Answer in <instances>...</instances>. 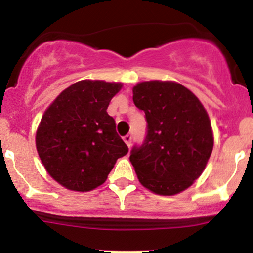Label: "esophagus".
Listing matches in <instances>:
<instances>
[{"label": "esophagus", "mask_w": 253, "mask_h": 253, "mask_svg": "<svg viewBox=\"0 0 253 253\" xmlns=\"http://www.w3.org/2000/svg\"><path fill=\"white\" fill-rule=\"evenodd\" d=\"M124 141H125V143H126L127 145H128V147H131V144H132V134H127V136H125L124 137Z\"/></svg>", "instance_id": "obj_1"}]
</instances>
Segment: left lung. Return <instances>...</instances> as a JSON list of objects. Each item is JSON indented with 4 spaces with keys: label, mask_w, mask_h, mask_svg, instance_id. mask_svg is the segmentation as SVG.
I'll list each match as a JSON object with an SVG mask.
<instances>
[{
    "label": "left lung",
    "mask_w": 253,
    "mask_h": 253,
    "mask_svg": "<svg viewBox=\"0 0 253 253\" xmlns=\"http://www.w3.org/2000/svg\"><path fill=\"white\" fill-rule=\"evenodd\" d=\"M133 103L147 120V136L129 155L139 182L163 196L190 187L213 150L206 109L192 91L176 82L138 83L133 88Z\"/></svg>",
    "instance_id": "left-lung-1"
}]
</instances>
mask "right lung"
<instances>
[{"mask_svg":"<svg viewBox=\"0 0 253 253\" xmlns=\"http://www.w3.org/2000/svg\"><path fill=\"white\" fill-rule=\"evenodd\" d=\"M121 83L79 81L45 111L37 149L46 171L66 188L86 192L103 185L119 158L128 153L106 112Z\"/></svg>","mask_w":253,"mask_h":253,"instance_id":"1","label":"right lung"}]
</instances>
